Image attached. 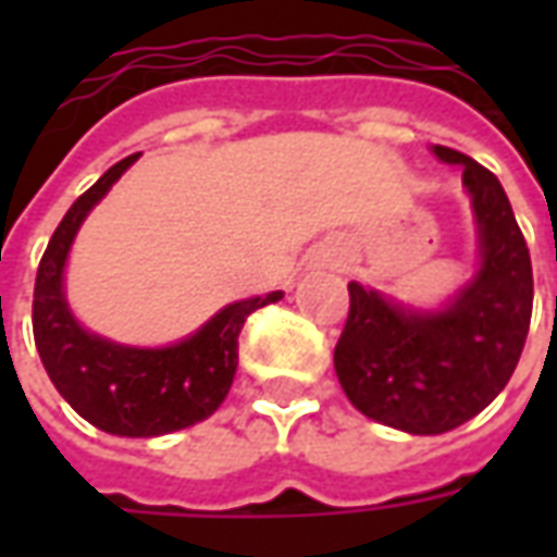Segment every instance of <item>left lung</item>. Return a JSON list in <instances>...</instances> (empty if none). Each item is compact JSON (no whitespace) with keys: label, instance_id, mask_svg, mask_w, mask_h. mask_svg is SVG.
<instances>
[{"label":"left lung","instance_id":"obj_1","mask_svg":"<svg viewBox=\"0 0 557 557\" xmlns=\"http://www.w3.org/2000/svg\"><path fill=\"white\" fill-rule=\"evenodd\" d=\"M462 166L480 226V271L444 313H406L349 283V315L334 349L337 379L367 418L414 435L456 430L498 397L525 349L534 274L525 235L486 166L435 146Z\"/></svg>","mask_w":557,"mask_h":557}]
</instances>
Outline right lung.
<instances>
[{
	"label": "right lung",
	"mask_w": 557,
	"mask_h": 557,
	"mask_svg": "<svg viewBox=\"0 0 557 557\" xmlns=\"http://www.w3.org/2000/svg\"><path fill=\"white\" fill-rule=\"evenodd\" d=\"M137 158L131 154L103 172L55 226L35 277L32 331L50 382L79 418L113 435L148 438L194 426L218 411L235 379L247 315L280 301L283 292L223 307L202 331L170 349H127L83 331L62 295L67 247L91 206Z\"/></svg>",
	"instance_id": "obj_1"
}]
</instances>
